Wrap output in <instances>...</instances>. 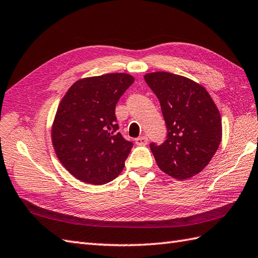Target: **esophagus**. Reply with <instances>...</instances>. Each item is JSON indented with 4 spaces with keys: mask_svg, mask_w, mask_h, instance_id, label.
Returning <instances> with one entry per match:
<instances>
[{
    "mask_svg": "<svg viewBox=\"0 0 258 258\" xmlns=\"http://www.w3.org/2000/svg\"><path fill=\"white\" fill-rule=\"evenodd\" d=\"M135 143L137 144V145H147V143H148L147 136L137 137V139H135Z\"/></svg>",
    "mask_w": 258,
    "mask_h": 258,
    "instance_id": "obj_1",
    "label": "esophagus"
}]
</instances>
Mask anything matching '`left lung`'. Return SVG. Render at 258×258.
Wrapping results in <instances>:
<instances>
[{
    "label": "left lung",
    "instance_id": "8db88e82",
    "mask_svg": "<svg viewBox=\"0 0 258 258\" xmlns=\"http://www.w3.org/2000/svg\"><path fill=\"white\" fill-rule=\"evenodd\" d=\"M159 100L167 140L151 149L159 168L172 178L194 177L210 163L222 139V122L210 94L194 80L165 71L144 76Z\"/></svg>",
    "mask_w": 258,
    "mask_h": 258
}]
</instances>
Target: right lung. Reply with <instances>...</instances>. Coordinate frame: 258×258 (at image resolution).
<instances>
[{"label": "right lung", "instance_id": "1", "mask_svg": "<svg viewBox=\"0 0 258 258\" xmlns=\"http://www.w3.org/2000/svg\"><path fill=\"white\" fill-rule=\"evenodd\" d=\"M134 82L127 74H106L76 81L58 105L51 142L71 175L104 184L122 172L133 146L121 135L115 105Z\"/></svg>", "mask_w": 258, "mask_h": 258}]
</instances>
